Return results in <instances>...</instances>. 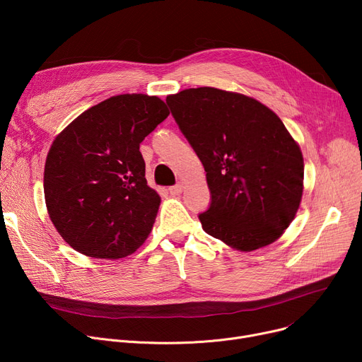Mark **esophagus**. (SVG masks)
<instances>
[{
	"instance_id": "obj_1",
	"label": "esophagus",
	"mask_w": 362,
	"mask_h": 362,
	"mask_svg": "<svg viewBox=\"0 0 362 362\" xmlns=\"http://www.w3.org/2000/svg\"><path fill=\"white\" fill-rule=\"evenodd\" d=\"M182 191H183V185H180V183H177V185H175V186H170V187H168V192H170L171 195H180V194H182Z\"/></svg>"
}]
</instances>
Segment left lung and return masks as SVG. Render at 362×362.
<instances>
[{
	"label": "left lung",
	"instance_id": "left-lung-1",
	"mask_svg": "<svg viewBox=\"0 0 362 362\" xmlns=\"http://www.w3.org/2000/svg\"><path fill=\"white\" fill-rule=\"evenodd\" d=\"M165 103L206 171L211 204L198 216L202 229L243 252L277 240L300 204L303 158L276 112L210 86Z\"/></svg>",
	"mask_w": 362,
	"mask_h": 362
}]
</instances>
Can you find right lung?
Here are the masks:
<instances>
[{"label": "right lung", "instance_id": "right-lung-1", "mask_svg": "<svg viewBox=\"0 0 362 362\" xmlns=\"http://www.w3.org/2000/svg\"><path fill=\"white\" fill-rule=\"evenodd\" d=\"M168 114L158 97L117 95L82 112L54 139L45 204L74 251L116 259L145 242L161 198L146 185L139 145Z\"/></svg>", "mask_w": 362, "mask_h": 362}]
</instances>
